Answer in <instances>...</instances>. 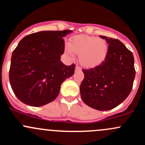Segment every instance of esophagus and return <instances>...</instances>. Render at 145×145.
Masks as SVG:
<instances>
[{"mask_svg":"<svg viewBox=\"0 0 145 145\" xmlns=\"http://www.w3.org/2000/svg\"><path fill=\"white\" fill-rule=\"evenodd\" d=\"M81 67H80L79 66L76 65V71H81Z\"/></svg>","mask_w":145,"mask_h":145,"instance_id":"1","label":"esophagus"}]
</instances>
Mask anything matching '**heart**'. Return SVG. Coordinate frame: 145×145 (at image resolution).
<instances>
[{
    "label": "heart",
    "mask_w": 145,
    "mask_h": 145,
    "mask_svg": "<svg viewBox=\"0 0 145 145\" xmlns=\"http://www.w3.org/2000/svg\"><path fill=\"white\" fill-rule=\"evenodd\" d=\"M109 50L106 40L96 36H74L71 43H66L64 45L65 52L72 57L74 52L78 54L80 64L86 68L100 65L107 57Z\"/></svg>",
    "instance_id": "heart-1"
}]
</instances>
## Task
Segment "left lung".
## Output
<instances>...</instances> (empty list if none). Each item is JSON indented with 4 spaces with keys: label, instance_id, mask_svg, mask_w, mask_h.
I'll list each match as a JSON object with an SVG mask.
<instances>
[{
    "label": "left lung",
    "instance_id": "1",
    "mask_svg": "<svg viewBox=\"0 0 145 145\" xmlns=\"http://www.w3.org/2000/svg\"><path fill=\"white\" fill-rule=\"evenodd\" d=\"M109 43L107 57L100 65L83 69L82 100L99 111L116 107L131 93L135 76L132 52L118 39L100 36Z\"/></svg>",
    "mask_w": 145,
    "mask_h": 145
}]
</instances>
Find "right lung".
I'll use <instances>...</instances> for the list:
<instances>
[{
    "mask_svg": "<svg viewBox=\"0 0 145 145\" xmlns=\"http://www.w3.org/2000/svg\"><path fill=\"white\" fill-rule=\"evenodd\" d=\"M71 30L43 31L23 38L11 57L9 79L16 97L23 103L40 106L58 96L62 83L71 76L76 65L66 66L60 57L64 36Z\"/></svg>",
    "mask_w": 145,
    "mask_h": 145,
    "instance_id": "add662e5",
    "label": "right lung"
}]
</instances>
